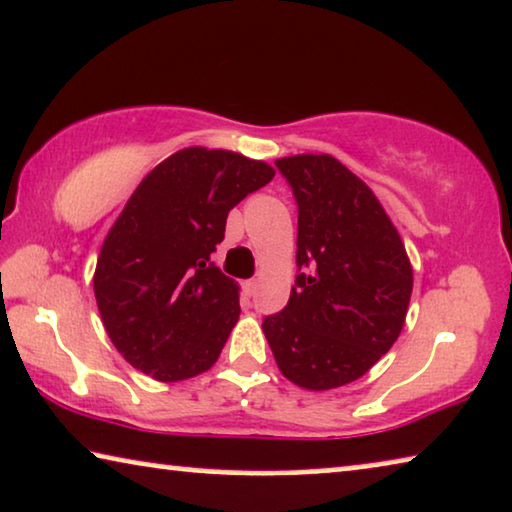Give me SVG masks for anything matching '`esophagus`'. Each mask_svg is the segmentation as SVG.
<instances>
[{
	"instance_id": "1",
	"label": "esophagus",
	"mask_w": 512,
	"mask_h": 512,
	"mask_svg": "<svg viewBox=\"0 0 512 512\" xmlns=\"http://www.w3.org/2000/svg\"><path fill=\"white\" fill-rule=\"evenodd\" d=\"M256 291H258V279H249V281H244V293L249 295H256Z\"/></svg>"
}]
</instances>
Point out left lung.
<instances>
[{"label": "left lung", "instance_id": "left-lung-1", "mask_svg": "<svg viewBox=\"0 0 512 512\" xmlns=\"http://www.w3.org/2000/svg\"><path fill=\"white\" fill-rule=\"evenodd\" d=\"M274 166L298 203V277L263 332L288 381L339 388L397 342L413 291L409 256L374 191L335 157L298 154Z\"/></svg>", "mask_w": 512, "mask_h": 512}]
</instances>
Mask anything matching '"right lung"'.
Segmentation results:
<instances>
[{
  "mask_svg": "<svg viewBox=\"0 0 512 512\" xmlns=\"http://www.w3.org/2000/svg\"><path fill=\"white\" fill-rule=\"evenodd\" d=\"M272 177L265 161L187 147L138 184L94 272L101 321L129 365L173 383L217 362L238 323L240 295L210 256L228 212Z\"/></svg>",
  "mask_w": 512,
  "mask_h": 512,
  "instance_id": "add662e5",
  "label": "right lung"
}]
</instances>
